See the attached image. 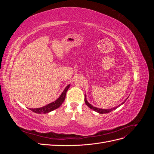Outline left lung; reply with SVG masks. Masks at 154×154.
I'll return each mask as SVG.
<instances>
[{"label":"left lung","mask_w":154,"mask_h":154,"mask_svg":"<svg viewBox=\"0 0 154 154\" xmlns=\"http://www.w3.org/2000/svg\"><path fill=\"white\" fill-rule=\"evenodd\" d=\"M126 100L125 101H123V103L121 104L120 105H122V104H123L126 101ZM85 103H86V105L89 107L90 109H92V110H94V111H96V112H98V113H100V114H106V113H109V112H110L111 111H112V110H115L116 108H118V106H119L120 105H119V106H116V107H114V108H112V109H97V108H96V107H94V106H93L92 105H91L90 103H88V101H87V99H86V96H85Z\"/></svg>","instance_id":"8db88e82"}]
</instances>
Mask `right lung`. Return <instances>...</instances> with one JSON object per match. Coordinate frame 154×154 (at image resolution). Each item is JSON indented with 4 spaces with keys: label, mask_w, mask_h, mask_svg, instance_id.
I'll list each match as a JSON object with an SVG mask.
<instances>
[{
    "label": "right lung",
    "mask_w": 154,
    "mask_h": 154,
    "mask_svg": "<svg viewBox=\"0 0 154 154\" xmlns=\"http://www.w3.org/2000/svg\"><path fill=\"white\" fill-rule=\"evenodd\" d=\"M69 87H70V85H67L66 88L64 89L63 92L62 93V94L60 95V96L55 101L53 102V103H49L48 105H45L44 106L40 107V108L29 109L31 111L33 112H35L37 114H46V113L49 112H51L55 109H58V107L63 103V102L64 101L65 99H66V92L69 89Z\"/></svg>",
    "instance_id": "obj_1"
}]
</instances>
